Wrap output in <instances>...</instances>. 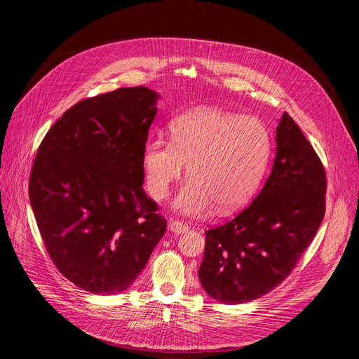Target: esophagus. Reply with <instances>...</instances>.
<instances>
[{
	"instance_id": "34e87169",
	"label": "esophagus",
	"mask_w": 359,
	"mask_h": 359,
	"mask_svg": "<svg viewBox=\"0 0 359 359\" xmlns=\"http://www.w3.org/2000/svg\"><path fill=\"white\" fill-rule=\"evenodd\" d=\"M168 229H170V231H173L175 234H182V233H186L187 230H189V225H187L183 221L172 218L168 222Z\"/></svg>"
}]
</instances>
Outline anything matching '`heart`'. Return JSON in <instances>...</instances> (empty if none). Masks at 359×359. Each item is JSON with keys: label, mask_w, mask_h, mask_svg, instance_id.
I'll return each mask as SVG.
<instances>
[{"label": "heart", "mask_w": 359, "mask_h": 359, "mask_svg": "<svg viewBox=\"0 0 359 359\" xmlns=\"http://www.w3.org/2000/svg\"><path fill=\"white\" fill-rule=\"evenodd\" d=\"M170 142L154 138L142 149L147 189L164 199L184 164L192 177L180 189L175 206L189 215L240 208L256 192L268 168L272 138L268 126L253 116L215 107H198L170 125Z\"/></svg>", "instance_id": "obj_1"}]
</instances>
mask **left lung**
I'll return each mask as SVG.
<instances>
[{"instance_id": "1", "label": "left lung", "mask_w": 359, "mask_h": 359, "mask_svg": "<svg viewBox=\"0 0 359 359\" xmlns=\"http://www.w3.org/2000/svg\"><path fill=\"white\" fill-rule=\"evenodd\" d=\"M276 144L272 172L259 195L233 219L205 233L199 280L221 303H249L285 280L325 217V165L287 111Z\"/></svg>"}]
</instances>
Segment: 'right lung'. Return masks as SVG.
Instances as JSON below:
<instances>
[{"label": "right lung", "mask_w": 359, "mask_h": 359, "mask_svg": "<svg viewBox=\"0 0 359 359\" xmlns=\"http://www.w3.org/2000/svg\"><path fill=\"white\" fill-rule=\"evenodd\" d=\"M157 93L122 87L69 107L42 140L29 198L45 249L68 280L118 294L137 279L167 229L142 189V149Z\"/></svg>", "instance_id": "add662e5"}]
</instances>
